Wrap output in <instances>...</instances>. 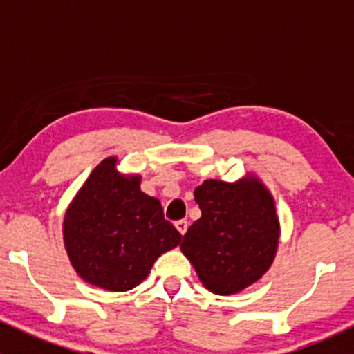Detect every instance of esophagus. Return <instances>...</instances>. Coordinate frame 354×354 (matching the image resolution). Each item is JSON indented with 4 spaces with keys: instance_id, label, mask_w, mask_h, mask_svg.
Instances as JSON below:
<instances>
[{
    "instance_id": "obj_1",
    "label": "esophagus",
    "mask_w": 354,
    "mask_h": 354,
    "mask_svg": "<svg viewBox=\"0 0 354 354\" xmlns=\"http://www.w3.org/2000/svg\"><path fill=\"white\" fill-rule=\"evenodd\" d=\"M174 227L180 231L181 236H185V233H187V230H188V221H185V219L176 221V223H174Z\"/></svg>"
}]
</instances>
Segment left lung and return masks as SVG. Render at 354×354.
<instances>
[{
	"mask_svg": "<svg viewBox=\"0 0 354 354\" xmlns=\"http://www.w3.org/2000/svg\"><path fill=\"white\" fill-rule=\"evenodd\" d=\"M194 195L202 217L188 227L180 248L200 283L230 296L262 279L281 236L276 200L266 183L255 173L236 181L210 178Z\"/></svg>",
	"mask_w": 354,
	"mask_h": 354,
	"instance_id": "left-lung-1",
	"label": "left lung"
}]
</instances>
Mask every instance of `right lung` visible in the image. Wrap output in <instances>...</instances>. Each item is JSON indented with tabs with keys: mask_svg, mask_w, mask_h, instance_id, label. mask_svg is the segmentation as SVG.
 <instances>
[{
	"mask_svg": "<svg viewBox=\"0 0 354 354\" xmlns=\"http://www.w3.org/2000/svg\"><path fill=\"white\" fill-rule=\"evenodd\" d=\"M142 176L121 173L118 156L102 159L71 198L63 243L75 272L95 288L133 289L181 234L164 219L162 205L140 190Z\"/></svg>",
	"mask_w": 354,
	"mask_h": 354,
	"instance_id": "right-lung-1",
	"label": "right lung"
}]
</instances>
